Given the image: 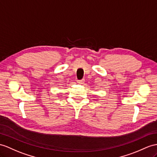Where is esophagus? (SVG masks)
Listing matches in <instances>:
<instances>
[{
  "instance_id": "obj_1",
  "label": "esophagus",
  "mask_w": 157,
  "mask_h": 157,
  "mask_svg": "<svg viewBox=\"0 0 157 157\" xmlns=\"http://www.w3.org/2000/svg\"><path fill=\"white\" fill-rule=\"evenodd\" d=\"M77 82H78V84H84V82H85V79L78 80V81H77Z\"/></svg>"
}]
</instances>
